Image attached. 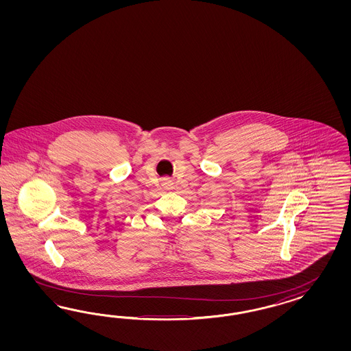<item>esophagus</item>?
<instances>
[{"label": "esophagus", "instance_id": "34e87169", "mask_svg": "<svg viewBox=\"0 0 351 351\" xmlns=\"http://www.w3.org/2000/svg\"><path fill=\"white\" fill-rule=\"evenodd\" d=\"M162 185H163L165 188H167V189H171L172 185H173V182H172L170 178H165V179H162Z\"/></svg>", "mask_w": 351, "mask_h": 351}]
</instances>
